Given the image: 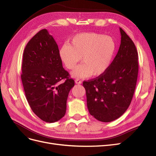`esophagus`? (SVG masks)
I'll list each match as a JSON object with an SVG mask.
<instances>
[{
  "label": "esophagus",
  "mask_w": 156,
  "mask_h": 156,
  "mask_svg": "<svg viewBox=\"0 0 156 156\" xmlns=\"http://www.w3.org/2000/svg\"><path fill=\"white\" fill-rule=\"evenodd\" d=\"M75 83H76V84H81L82 81L80 79H76L75 80Z\"/></svg>",
  "instance_id": "esophagus-1"
}]
</instances>
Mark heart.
<instances>
[{"instance_id":"obj_1","label":"heart","mask_w":156,"mask_h":156,"mask_svg":"<svg viewBox=\"0 0 156 156\" xmlns=\"http://www.w3.org/2000/svg\"><path fill=\"white\" fill-rule=\"evenodd\" d=\"M115 43L112 37L95 32L75 36L71 44L60 47L59 56L69 70L76 67L82 57V63L72 73L74 78L99 76L107 71L115 54Z\"/></svg>"}]
</instances>
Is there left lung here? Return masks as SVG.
Masks as SVG:
<instances>
[{"label":"left lung","mask_w":156,"mask_h":156,"mask_svg":"<svg viewBox=\"0 0 156 156\" xmlns=\"http://www.w3.org/2000/svg\"><path fill=\"white\" fill-rule=\"evenodd\" d=\"M119 51L108 70L94 79L83 81L89 113L100 121L116 120L128 108L136 87L138 53L132 40L120 28Z\"/></svg>","instance_id":"1"}]
</instances>
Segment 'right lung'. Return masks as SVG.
<instances>
[{"label": "right lung", "instance_id": "1", "mask_svg": "<svg viewBox=\"0 0 156 156\" xmlns=\"http://www.w3.org/2000/svg\"><path fill=\"white\" fill-rule=\"evenodd\" d=\"M69 76L56 42L46 29L40 30L24 48L21 77L30 106L43 121L54 122L64 117L69 93L74 85ZM62 79L63 83L60 82Z\"/></svg>", "mask_w": 156, "mask_h": 156}]
</instances>
